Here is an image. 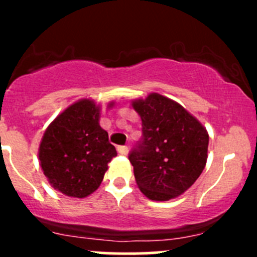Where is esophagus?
<instances>
[{
  "mask_svg": "<svg viewBox=\"0 0 257 257\" xmlns=\"http://www.w3.org/2000/svg\"><path fill=\"white\" fill-rule=\"evenodd\" d=\"M116 150H118L119 154L121 155H126L128 154V147L126 145H119V147H116Z\"/></svg>",
  "mask_w": 257,
  "mask_h": 257,
  "instance_id": "1",
  "label": "esophagus"
}]
</instances>
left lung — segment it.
Returning a JSON list of instances; mask_svg holds the SVG:
<instances>
[{
  "mask_svg": "<svg viewBox=\"0 0 257 257\" xmlns=\"http://www.w3.org/2000/svg\"><path fill=\"white\" fill-rule=\"evenodd\" d=\"M142 118V138L128 158L147 198H177L200 177L208 159L206 129L174 100L152 93L133 102Z\"/></svg>",
  "mask_w": 257,
  "mask_h": 257,
  "instance_id": "8db88e82",
  "label": "left lung"
}]
</instances>
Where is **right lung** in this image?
Returning a JSON list of instances; mask_svg holds the SVG:
<instances>
[{"label":"right lung","instance_id":"add662e5","mask_svg":"<svg viewBox=\"0 0 257 257\" xmlns=\"http://www.w3.org/2000/svg\"><path fill=\"white\" fill-rule=\"evenodd\" d=\"M116 150L99 125V107L82 99L59 114L40 145L43 173L64 195L85 198L99 188Z\"/></svg>","mask_w":257,"mask_h":257}]
</instances>
